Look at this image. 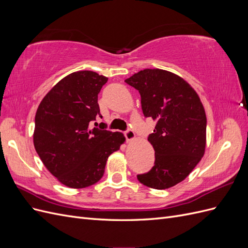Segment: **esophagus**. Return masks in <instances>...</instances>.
<instances>
[{
  "label": "esophagus",
  "instance_id": "obj_1",
  "mask_svg": "<svg viewBox=\"0 0 248 248\" xmlns=\"http://www.w3.org/2000/svg\"><path fill=\"white\" fill-rule=\"evenodd\" d=\"M124 136H125L127 141H130V140L136 139V133H134V132H133L132 130H130V129L126 130V131L124 132Z\"/></svg>",
  "mask_w": 248,
  "mask_h": 248
}]
</instances>
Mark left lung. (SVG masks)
Here are the masks:
<instances>
[{
    "label": "left lung",
    "instance_id": "left-lung-1",
    "mask_svg": "<svg viewBox=\"0 0 248 248\" xmlns=\"http://www.w3.org/2000/svg\"><path fill=\"white\" fill-rule=\"evenodd\" d=\"M125 82L140 92L145 117L156 121L148 138L155 151L154 167L138 180L154 189L170 188L182 182L204 156V107L188 82L167 70H140Z\"/></svg>",
    "mask_w": 248,
    "mask_h": 248
}]
</instances>
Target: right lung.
Masks as SVG:
<instances>
[{"label": "right lung", "instance_id": "1", "mask_svg": "<svg viewBox=\"0 0 248 248\" xmlns=\"http://www.w3.org/2000/svg\"><path fill=\"white\" fill-rule=\"evenodd\" d=\"M108 78L94 71L68 74L51 88L35 116L34 147L41 161L58 181L70 188H85L98 182L108 156L124 144L121 132L101 123L98 94Z\"/></svg>", "mask_w": 248, "mask_h": 248}]
</instances>
